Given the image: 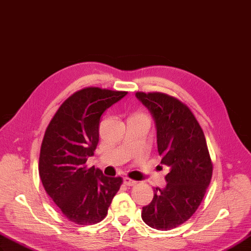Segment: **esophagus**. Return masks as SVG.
<instances>
[{"label":"esophagus","instance_id":"obj_1","mask_svg":"<svg viewBox=\"0 0 251 251\" xmlns=\"http://www.w3.org/2000/svg\"><path fill=\"white\" fill-rule=\"evenodd\" d=\"M124 183H125L126 186L131 187V186L136 185V181L135 180H132V179H130V178H127V177H125L124 178Z\"/></svg>","mask_w":251,"mask_h":251}]
</instances>
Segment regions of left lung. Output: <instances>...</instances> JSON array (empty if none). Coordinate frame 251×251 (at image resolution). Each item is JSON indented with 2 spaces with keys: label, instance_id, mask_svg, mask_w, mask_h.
<instances>
[{
  "label": "left lung",
  "instance_id": "8db88e82",
  "mask_svg": "<svg viewBox=\"0 0 251 251\" xmlns=\"http://www.w3.org/2000/svg\"><path fill=\"white\" fill-rule=\"evenodd\" d=\"M135 97L153 117L161 164L170 168L168 183L154 188L142 218L153 229L168 231L196 213L209 186L213 163L202 127L187 105L160 92H136Z\"/></svg>",
  "mask_w": 251,
  "mask_h": 251
}]
</instances>
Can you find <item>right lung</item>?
<instances>
[{
  "instance_id": "obj_1",
  "label": "right lung",
  "mask_w": 251,
  "mask_h": 251,
  "mask_svg": "<svg viewBox=\"0 0 251 251\" xmlns=\"http://www.w3.org/2000/svg\"><path fill=\"white\" fill-rule=\"evenodd\" d=\"M126 93L96 87L75 92L59 107L44 135L38 163L43 186L77 225L102 221L122 183L121 177L105 176L86 162L99 143L101 116Z\"/></svg>"
}]
</instances>
